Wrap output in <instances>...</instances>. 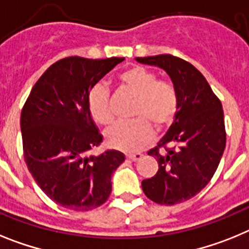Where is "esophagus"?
<instances>
[{
	"label": "esophagus",
	"instance_id": "1",
	"mask_svg": "<svg viewBox=\"0 0 249 249\" xmlns=\"http://www.w3.org/2000/svg\"><path fill=\"white\" fill-rule=\"evenodd\" d=\"M142 157V153H129V154H126L127 159H130V160H133V161L139 160Z\"/></svg>",
	"mask_w": 249,
	"mask_h": 249
}]
</instances>
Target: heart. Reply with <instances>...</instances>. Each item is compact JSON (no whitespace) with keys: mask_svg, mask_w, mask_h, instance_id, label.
<instances>
[{"mask_svg":"<svg viewBox=\"0 0 249 249\" xmlns=\"http://www.w3.org/2000/svg\"><path fill=\"white\" fill-rule=\"evenodd\" d=\"M119 84L137 96L131 115L135 120L119 123L107 131L110 146L133 151L151 139L153 127L163 130L174 120L178 111L179 96L176 85L168 80H159L154 71L142 66H133L118 76ZM89 111L92 119L103 126L115 120L107 89L95 86L89 95Z\"/></svg>","mask_w":249,"mask_h":249,"instance_id":"obj_1","label":"heart"}]
</instances>
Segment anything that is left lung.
I'll return each instance as SVG.
<instances>
[{
    "label": "left lung",
    "mask_w": 249,
    "mask_h": 249,
    "mask_svg": "<svg viewBox=\"0 0 249 249\" xmlns=\"http://www.w3.org/2000/svg\"><path fill=\"white\" fill-rule=\"evenodd\" d=\"M137 60L165 70L179 96L172 126L148 151L159 169L142 181V192L158 204L183 203L208 184L219 165L227 135L222 103L190 62L170 53Z\"/></svg>",
    "instance_id": "1"
}]
</instances>
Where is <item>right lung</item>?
<instances>
[{"label": "right lung", "mask_w": 249, "mask_h": 249, "mask_svg": "<svg viewBox=\"0 0 249 249\" xmlns=\"http://www.w3.org/2000/svg\"><path fill=\"white\" fill-rule=\"evenodd\" d=\"M124 57L70 56L42 73L21 111L23 159L41 190L57 204L86 212L107 202L111 174L125 160L116 150L90 155L103 137L89 111V95Z\"/></svg>", "instance_id": "add662e5"}]
</instances>
